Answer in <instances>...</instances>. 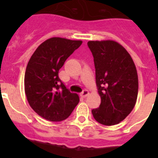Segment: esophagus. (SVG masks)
Returning <instances> with one entry per match:
<instances>
[{"label":"esophagus","instance_id":"1","mask_svg":"<svg viewBox=\"0 0 158 158\" xmlns=\"http://www.w3.org/2000/svg\"><path fill=\"white\" fill-rule=\"evenodd\" d=\"M89 94V92L85 89V90H84V91L82 92L81 94H80V96H81L82 98H86V97L88 96Z\"/></svg>","mask_w":158,"mask_h":158}]
</instances>
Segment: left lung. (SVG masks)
Listing matches in <instances>:
<instances>
[{
	"label": "left lung",
	"instance_id": "left-lung-1",
	"mask_svg": "<svg viewBox=\"0 0 158 158\" xmlns=\"http://www.w3.org/2000/svg\"><path fill=\"white\" fill-rule=\"evenodd\" d=\"M94 56L96 84L101 104L93 109L94 119L104 125L125 120L137 101L139 79L133 59L125 48L112 40L89 41Z\"/></svg>",
	"mask_w": 158,
	"mask_h": 158
}]
</instances>
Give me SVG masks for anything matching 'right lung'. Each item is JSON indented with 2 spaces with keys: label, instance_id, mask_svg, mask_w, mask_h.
<instances>
[{
  "label": "right lung",
  "instance_id": "obj_1",
  "mask_svg": "<svg viewBox=\"0 0 158 158\" xmlns=\"http://www.w3.org/2000/svg\"><path fill=\"white\" fill-rule=\"evenodd\" d=\"M80 40L51 38L36 49L26 67L24 91L34 111L49 121H61L79 103V95L66 89L58 73Z\"/></svg>",
  "mask_w": 158,
  "mask_h": 158
}]
</instances>
